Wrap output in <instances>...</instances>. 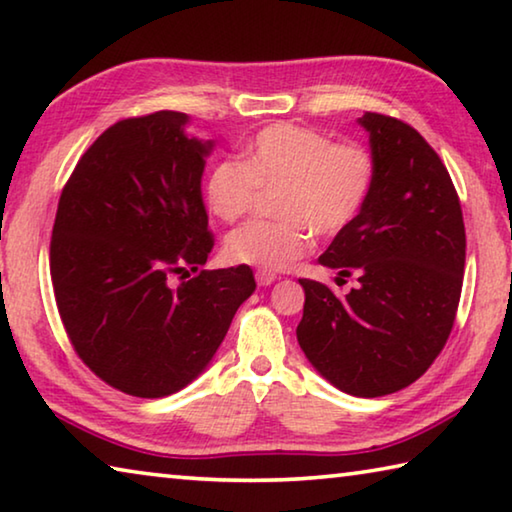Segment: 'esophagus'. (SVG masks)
<instances>
[{"label": "esophagus", "instance_id": "obj_1", "mask_svg": "<svg viewBox=\"0 0 512 512\" xmlns=\"http://www.w3.org/2000/svg\"><path fill=\"white\" fill-rule=\"evenodd\" d=\"M255 280H257L259 287H268V284L275 282V273L264 271V268H259V271L255 273Z\"/></svg>", "mask_w": 512, "mask_h": 512}]
</instances>
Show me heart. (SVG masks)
<instances>
[{
  "mask_svg": "<svg viewBox=\"0 0 512 512\" xmlns=\"http://www.w3.org/2000/svg\"><path fill=\"white\" fill-rule=\"evenodd\" d=\"M375 185V158L359 142H334L300 124L266 126L237 160H219L207 171V212L232 223L253 210L259 192H273L275 221H250L225 237L235 264L284 271L314 246V232L336 237L361 214Z\"/></svg>",
  "mask_w": 512,
  "mask_h": 512,
  "instance_id": "obj_1",
  "label": "heart"
}]
</instances>
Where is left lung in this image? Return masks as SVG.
Listing matches in <instances>:
<instances>
[{"label": "left lung", "instance_id": "left-lung-1", "mask_svg": "<svg viewBox=\"0 0 512 512\" xmlns=\"http://www.w3.org/2000/svg\"><path fill=\"white\" fill-rule=\"evenodd\" d=\"M375 185L361 214L318 262L357 275L345 296L300 280L298 343L343 393L381 397L424 372L452 334L465 268V225L449 171L404 121L366 112Z\"/></svg>", "mask_w": 512, "mask_h": 512}]
</instances>
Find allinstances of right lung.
<instances>
[{
	"mask_svg": "<svg viewBox=\"0 0 512 512\" xmlns=\"http://www.w3.org/2000/svg\"><path fill=\"white\" fill-rule=\"evenodd\" d=\"M185 112L128 117L103 131L63 187L51 232L56 307L94 375L164 397L207 368L255 291L250 266L201 271L214 248L201 194L214 142ZM199 273L178 288L173 274Z\"/></svg>",
	"mask_w": 512,
	"mask_h": 512,
	"instance_id": "right-lung-1",
	"label": "right lung"
}]
</instances>
